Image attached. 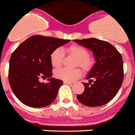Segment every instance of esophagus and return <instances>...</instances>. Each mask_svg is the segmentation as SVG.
<instances>
[{
    "instance_id": "esophagus-1",
    "label": "esophagus",
    "mask_w": 135,
    "mask_h": 135,
    "mask_svg": "<svg viewBox=\"0 0 135 135\" xmlns=\"http://www.w3.org/2000/svg\"><path fill=\"white\" fill-rule=\"evenodd\" d=\"M64 84H70V85H71V84H73L72 82H69V81H64Z\"/></svg>"
}]
</instances>
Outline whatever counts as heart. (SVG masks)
I'll use <instances>...</instances> for the list:
<instances>
[{
	"label": "heart",
	"instance_id": "heart-1",
	"mask_svg": "<svg viewBox=\"0 0 135 135\" xmlns=\"http://www.w3.org/2000/svg\"><path fill=\"white\" fill-rule=\"evenodd\" d=\"M69 54L76 59L75 66H79L84 73L89 72L95 64V59L88 55L86 49L77 44H73L67 48ZM64 54L62 49H56L53 51L50 56V61L53 67L59 69L62 64ZM56 77L64 80L65 81H73L81 76V71L79 69H75L73 70H69L66 69H61L55 72Z\"/></svg>",
	"mask_w": 135,
	"mask_h": 135
}]
</instances>
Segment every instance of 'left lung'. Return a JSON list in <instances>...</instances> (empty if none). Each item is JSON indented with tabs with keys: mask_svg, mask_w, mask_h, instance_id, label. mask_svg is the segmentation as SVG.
<instances>
[{
	"mask_svg": "<svg viewBox=\"0 0 135 135\" xmlns=\"http://www.w3.org/2000/svg\"><path fill=\"white\" fill-rule=\"evenodd\" d=\"M74 41L90 49L96 61L86 77L89 83H83L84 91L76 98L88 107L104 105L115 97L123 82V61L120 53L109 42L95 38Z\"/></svg>",
	"mask_w": 135,
	"mask_h": 135,
	"instance_id": "8db88e82",
	"label": "left lung"
}]
</instances>
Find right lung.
I'll list each match as a JSON object with an SVG mask.
<instances>
[{
  "label": "right lung",
  "instance_id": "add662e5",
  "mask_svg": "<svg viewBox=\"0 0 135 135\" xmlns=\"http://www.w3.org/2000/svg\"><path fill=\"white\" fill-rule=\"evenodd\" d=\"M70 40L36 35L21 44L11 54L8 80L13 92L25 105L40 108L56 99L63 81L51 77L50 56L53 51ZM40 78H49L48 83Z\"/></svg>",
  "mask_w": 135,
  "mask_h": 135
}]
</instances>
